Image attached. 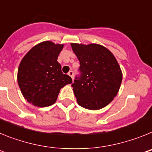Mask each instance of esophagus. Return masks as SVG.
<instances>
[{
  "label": "esophagus",
  "instance_id": "obj_1",
  "mask_svg": "<svg viewBox=\"0 0 152 152\" xmlns=\"http://www.w3.org/2000/svg\"><path fill=\"white\" fill-rule=\"evenodd\" d=\"M68 75H69L70 77H72V79H74V72L73 71H70V72H68Z\"/></svg>",
  "mask_w": 152,
  "mask_h": 152
}]
</instances>
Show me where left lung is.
Masks as SVG:
<instances>
[{
	"mask_svg": "<svg viewBox=\"0 0 152 152\" xmlns=\"http://www.w3.org/2000/svg\"><path fill=\"white\" fill-rule=\"evenodd\" d=\"M79 61V75L72 84L80 107L96 110L106 107L116 96L123 75L116 58L98 44L72 43Z\"/></svg>",
	"mask_w": 152,
	"mask_h": 152,
	"instance_id": "obj_1",
	"label": "left lung"
}]
</instances>
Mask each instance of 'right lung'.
I'll return each instance as SVG.
<instances>
[{
  "mask_svg": "<svg viewBox=\"0 0 152 152\" xmlns=\"http://www.w3.org/2000/svg\"><path fill=\"white\" fill-rule=\"evenodd\" d=\"M63 45L45 41L29 51L18 68L17 80L24 98L39 107L52 105L61 88L72 82L57 59Z\"/></svg>",
  "mask_w": 152,
  "mask_h": 152,
  "instance_id": "1",
  "label": "right lung"
}]
</instances>
